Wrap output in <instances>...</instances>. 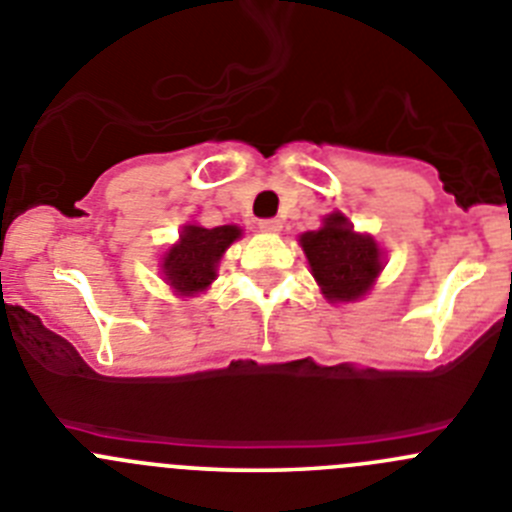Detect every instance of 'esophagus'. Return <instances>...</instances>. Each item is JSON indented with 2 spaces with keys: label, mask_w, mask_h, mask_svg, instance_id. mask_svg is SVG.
<instances>
[{
  "label": "esophagus",
  "mask_w": 512,
  "mask_h": 512,
  "mask_svg": "<svg viewBox=\"0 0 512 512\" xmlns=\"http://www.w3.org/2000/svg\"><path fill=\"white\" fill-rule=\"evenodd\" d=\"M260 232H267V234H278L280 229H283V222L280 219H260Z\"/></svg>",
  "instance_id": "obj_1"
}]
</instances>
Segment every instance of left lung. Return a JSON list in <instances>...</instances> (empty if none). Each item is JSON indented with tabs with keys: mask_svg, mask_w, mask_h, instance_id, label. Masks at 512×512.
Listing matches in <instances>:
<instances>
[{
	"mask_svg": "<svg viewBox=\"0 0 512 512\" xmlns=\"http://www.w3.org/2000/svg\"><path fill=\"white\" fill-rule=\"evenodd\" d=\"M315 283L331 303H348L366 295L381 272V250L371 234L353 232L341 212L323 219V227L300 234Z\"/></svg>",
	"mask_w": 512,
	"mask_h": 512,
	"instance_id": "obj_1",
	"label": "left lung"
}]
</instances>
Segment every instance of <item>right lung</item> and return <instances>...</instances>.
<instances>
[{"mask_svg": "<svg viewBox=\"0 0 512 512\" xmlns=\"http://www.w3.org/2000/svg\"><path fill=\"white\" fill-rule=\"evenodd\" d=\"M240 237L242 229L234 224H222V227L212 229L186 224L184 232L179 234V242L164 255L161 275L174 288V293H202L217 278V265L224 250Z\"/></svg>", "mask_w": 512, "mask_h": 512, "instance_id": "1", "label": "right lung"}]
</instances>
